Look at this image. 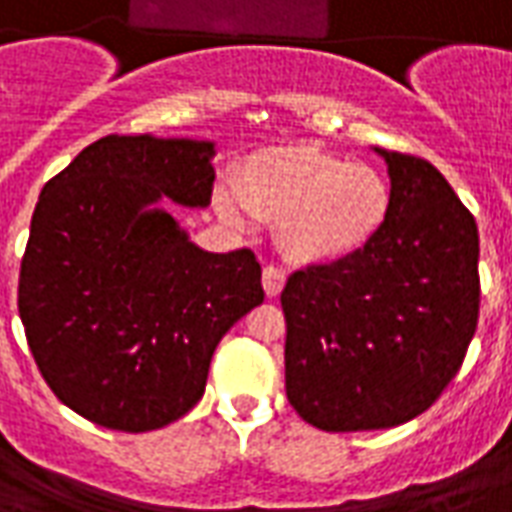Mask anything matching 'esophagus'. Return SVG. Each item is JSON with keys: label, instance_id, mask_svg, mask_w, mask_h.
Wrapping results in <instances>:
<instances>
[{"label": "esophagus", "instance_id": "esophagus-1", "mask_svg": "<svg viewBox=\"0 0 512 512\" xmlns=\"http://www.w3.org/2000/svg\"><path fill=\"white\" fill-rule=\"evenodd\" d=\"M285 271L277 266H266L263 268V290H266L268 299H277L282 288H285Z\"/></svg>", "mask_w": 512, "mask_h": 512}]
</instances>
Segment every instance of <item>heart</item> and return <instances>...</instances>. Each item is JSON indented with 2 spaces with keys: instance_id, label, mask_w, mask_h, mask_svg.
I'll return each instance as SVG.
<instances>
[{
  "instance_id": "1",
  "label": "heart",
  "mask_w": 512,
  "mask_h": 512,
  "mask_svg": "<svg viewBox=\"0 0 512 512\" xmlns=\"http://www.w3.org/2000/svg\"><path fill=\"white\" fill-rule=\"evenodd\" d=\"M216 211L233 227L279 222L277 241L293 263L329 266L381 235L392 186L381 169L315 145L271 147L246 158L235 183L216 191Z\"/></svg>"
}]
</instances>
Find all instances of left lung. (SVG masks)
Here are the masks:
<instances>
[{
  "label": "left lung",
  "mask_w": 512,
  "mask_h": 512,
  "mask_svg": "<svg viewBox=\"0 0 512 512\" xmlns=\"http://www.w3.org/2000/svg\"><path fill=\"white\" fill-rule=\"evenodd\" d=\"M386 161L392 213L343 263L296 271L282 290L285 392L329 433L381 430L428 411L461 370L480 315L474 216L425 158Z\"/></svg>",
  "instance_id": "left-lung-1"
}]
</instances>
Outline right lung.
I'll return each mask as SVG.
<instances>
[{
	"mask_svg": "<svg viewBox=\"0 0 512 512\" xmlns=\"http://www.w3.org/2000/svg\"><path fill=\"white\" fill-rule=\"evenodd\" d=\"M213 142L104 136L43 186L18 315L51 392L95 425L164 428L197 406L216 345L263 304L252 249L191 244L161 197L211 205Z\"/></svg>",
	"mask_w": 512,
	"mask_h": 512,
	"instance_id": "right-lung-1",
	"label": "right lung"
}]
</instances>
